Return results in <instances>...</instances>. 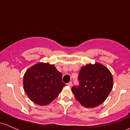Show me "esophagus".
I'll return each instance as SVG.
<instances>
[{"label":"esophagus","mask_w":130,"mask_h":130,"mask_svg":"<svg viewBox=\"0 0 130 130\" xmlns=\"http://www.w3.org/2000/svg\"><path fill=\"white\" fill-rule=\"evenodd\" d=\"M67 85L69 86V87H71L72 86V82H69L67 83Z\"/></svg>","instance_id":"esophagus-1"}]
</instances>
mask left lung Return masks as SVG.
Masks as SVG:
<instances>
[{"instance_id":"left-lung-1","label":"left lung","mask_w":130,"mask_h":130,"mask_svg":"<svg viewBox=\"0 0 130 130\" xmlns=\"http://www.w3.org/2000/svg\"><path fill=\"white\" fill-rule=\"evenodd\" d=\"M78 87L72 91L76 100L86 108H94L105 102L113 86L110 71L100 63L87 64L79 72Z\"/></svg>"}]
</instances>
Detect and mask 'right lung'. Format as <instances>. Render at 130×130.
Instances as JSON below:
<instances>
[{
    "instance_id": "add662e5",
    "label": "right lung",
    "mask_w": 130,
    "mask_h": 130,
    "mask_svg": "<svg viewBox=\"0 0 130 130\" xmlns=\"http://www.w3.org/2000/svg\"><path fill=\"white\" fill-rule=\"evenodd\" d=\"M61 77L62 74L54 65L38 63L30 67L24 74V91L34 103L47 105L58 96L65 86Z\"/></svg>"
}]
</instances>
